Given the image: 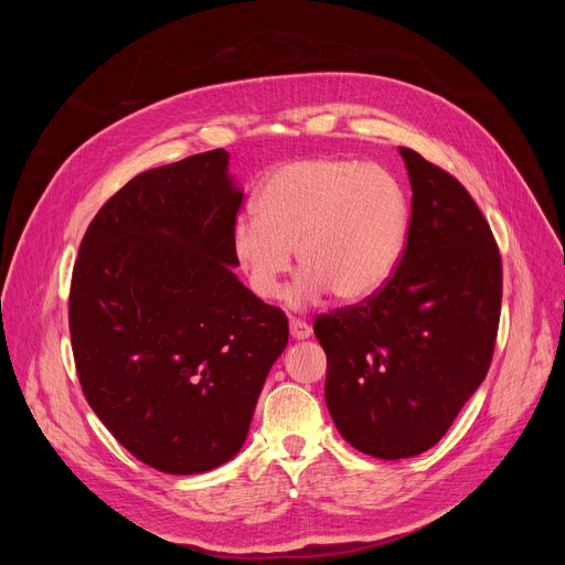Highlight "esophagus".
<instances>
[{
	"label": "esophagus",
	"instance_id": "34e87169",
	"mask_svg": "<svg viewBox=\"0 0 565 565\" xmlns=\"http://www.w3.org/2000/svg\"><path fill=\"white\" fill-rule=\"evenodd\" d=\"M310 333H312V329L306 324L303 319H299V317H292V319H290V335H292L295 340H308Z\"/></svg>",
	"mask_w": 565,
	"mask_h": 565
}]
</instances>
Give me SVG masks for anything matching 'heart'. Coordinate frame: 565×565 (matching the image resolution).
<instances>
[{
	"mask_svg": "<svg viewBox=\"0 0 565 565\" xmlns=\"http://www.w3.org/2000/svg\"><path fill=\"white\" fill-rule=\"evenodd\" d=\"M409 230V199L377 163L315 156L275 170L257 196V216L232 227V255L253 292L275 299L292 266V306L331 290L340 301L373 295L395 270Z\"/></svg>",
	"mask_w": 565,
	"mask_h": 565,
	"instance_id": "obj_1",
	"label": "heart"
}]
</instances>
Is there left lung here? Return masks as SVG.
<instances>
[{
    "label": "left lung",
    "mask_w": 565,
    "mask_h": 565,
    "mask_svg": "<svg viewBox=\"0 0 565 565\" xmlns=\"http://www.w3.org/2000/svg\"><path fill=\"white\" fill-rule=\"evenodd\" d=\"M399 156L414 192L399 264L377 292L312 327L338 431L384 460L447 434L488 375L503 297L499 246L469 192L418 151Z\"/></svg>",
    "instance_id": "left-lung-1"
}]
</instances>
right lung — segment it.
<instances>
[{
  "label": "right lung",
  "instance_id": "obj_1",
  "mask_svg": "<svg viewBox=\"0 0 565 565\" xmlns=\"http://www.w3.org/2000/svg\"><path fill=\"white\" fill-rule=\"evenodd\" d=\"M212 149L147 170L89 223L68 331L85 397L114 438L166 473L238 454L288 319L232 273L244 192Z\"/></svg>",
  "mask_w": 565,
  "mask_h": 565
}]
</instances>
